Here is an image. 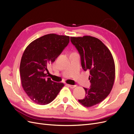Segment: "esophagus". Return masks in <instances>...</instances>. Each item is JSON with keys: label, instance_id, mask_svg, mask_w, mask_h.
<instances>
[{"label": "esophagus", "instance_id": "34e87169", "mask_svg": "<svg viewBox=\"0 0 134 134\" xmlns=\"http://www.w3.org/2000/svg\"><path fill=\"white\" fill-rule=\"evenodd\" d=\"M68 86L69 87L71 88H74L76 87V85H70V84H67Z\"/></svg>", "mask_w": 134, "mask_h": 134}]
</instances>
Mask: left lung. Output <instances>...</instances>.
<instances>
[{"mask_svg":"<svg viewBox=\"0 0 134 134\" xmlns=\"http://www.w3.org/2000/svg\"><path fill=\"white\" fill-rule=\"evenodd\" d=\"M72 44L80 56L84 71L90 70L91 87L84 88L86 96L79 102L90 107L103 101L110 93L115 78L113 56L108 48L99 40L90 36L71 37Z\"/></svg>","mask_w":134,"mask_h":134,"instance_id":"obj_1","label":"left lung"}]
</instances>
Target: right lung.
<instances>
[{
	"mask_svg": "<svg viewBox=\"0 0 134 134\" xmlns=\"http://www.w3.org/2000/svg\"><path fill=\"white\" fill-rule=\"evenodd\" d=\"M69 41V36L48 34L34 40L24 51L19 68L22 86L35 103H50L64 87L63 83L47 78L44 71L47 70V65L55 62Z\"/></svg>",
	"mask_w": 134,
	"mask_h": 134,
	"instance_id": "obj_1",
	"label": "right lung"
}]
</instances>
